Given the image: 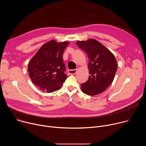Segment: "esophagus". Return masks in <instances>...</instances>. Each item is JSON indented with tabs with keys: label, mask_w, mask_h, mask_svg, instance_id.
<instances>
[{
	"label": "esophagus",
	"mask_w": 146,
	"mask_h": 146,
	"mask_svg": "<svg viewBox=\"0 0 146 146\" xmlns=\"http://www.w3.org/2000/svg\"><path fill=\"white\" fill-rule=\"evenodd\" d=\"M77 72V69H72V70H69L68 73L70 74H74Z\"/></svg>",
	"instance_id": "obj_1"
}]
</instances>
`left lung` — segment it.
I'll return each mask as SVG.
<instances>
[{"instance_id": "8db88e82", "label": "left lung", "mask_w": 146, "mask_h": 146, "mask_svg": "<svg viewBox=\"0 0 146 146\" xmlns=\"http://www.w3.org/2000/svg\"><path fill=\"white\" fill-rule=\"evenodd\" d=\"M77 46L84 50L89 58L88 68L90 76L81 85V91L88 95L101 94L111 84L117 69L114 55L95 39L78 41Z\"/></svg>"}]
</instances>
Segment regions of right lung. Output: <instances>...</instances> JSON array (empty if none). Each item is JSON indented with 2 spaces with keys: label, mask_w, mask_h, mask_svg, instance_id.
<instances>
[{
  "label": "right lung",
  "mask_w": 146,
  "mask_h": 146,
  "mask_svg": "<svg viewBox=\"0 0 146 146\" xmlns=\"http://www.w3.org/2000/svg\"><path fill=\"white\" fill-rule=\"evenodd\" d=\"M69 43L51 40L44 44L29 61L28 70L33 84L47 92L59 90L66 80L63 53Z\"/></svg>",
  "instance_id": "1"
}]
</instances>
